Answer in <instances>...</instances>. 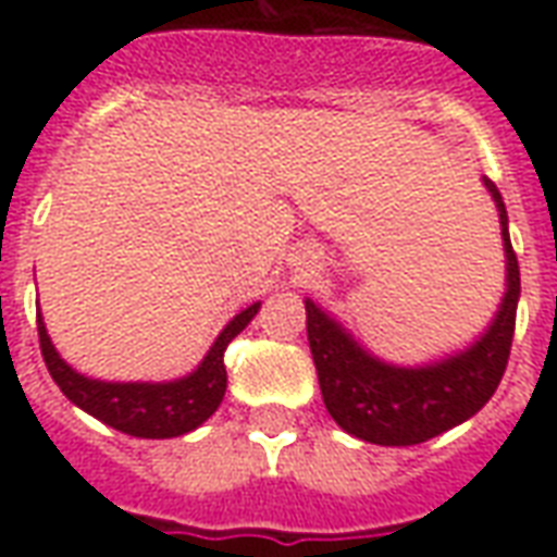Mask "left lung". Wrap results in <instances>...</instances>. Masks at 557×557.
<instances>
[{"mask_svg": "<svg viewBox=\"0 0 557 557\" xmlns=\"http://www.w3.org/2000/svg\"><path fill=\"white\" fill-rule=\"evenodd\" d=\"M502 220L504 256H507V292L492 319L490 331L454 358L430 367L406 370L367 355L331 315L307 304V339L313 351L319 387L331 418L343 430L370 444L409 447L430 442L478 414L502 382L510 358L519 304V262H516L507 208L498 187L483 178Z\"/></svg>", "mask_w": 557, "mask_h": 557, "instance_id": "obj_1", "label": "left lung"}]
</instances>
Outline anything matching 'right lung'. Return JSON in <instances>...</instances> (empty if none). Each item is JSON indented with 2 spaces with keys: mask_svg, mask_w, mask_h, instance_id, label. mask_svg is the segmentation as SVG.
<instances>
[{
  "mask_svg": "<svg viewBox=\"0 0 557 557\" xmlns=\"http://www.w3.org/2000/svg\"><path fill=\"white\" fill-rule=\"evenodd\" d=\"M256 313H259V304H250L247 310H242L220 331L214 346L208 349L206 361L199 363L194 373L178 382H163V385H148V382L125 385V382H98V379L79 375L59 358V351L47 337L41 315H38V343H41L44 363L53 375V382L74 406L134 438H175V435L196 430L202 420L218 411L226 394L223 351L250 325Z\"/></svg>",
  "mask_w": 557,
  "mask_h": 557,
  "instance_id": "right-lung-1",
  "label": "right lung"
}]
</instances>
